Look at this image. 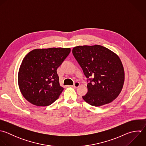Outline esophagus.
Returning <instances> with one entry per match:
<instances>
[{
	"mask_svg": "<svg viewBox=\"0 0 146 146\" xmlns=\"http://www.w3.org/2000/svg\"><path fill=\"white\" fill-rule=\"evenodd\" d=\"M80 82H75L74 84V85H73V87L76 88H78V86H80Z\"/></svg>",
	"mask_w": 146,
	"mask_h": 146,
	"instance_id": "1",
	"label": "esophagus"
}]
</instances>
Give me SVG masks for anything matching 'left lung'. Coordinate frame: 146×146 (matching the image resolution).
I'll use <instances>...</instances> for the list:
<instances>
[{"mask_svg": "<svg viewBox=\"0 0 146 146\" xmlns=\"http://www.w3.org/2000/svg\"><path fill=\"white\" fill-rule=\"evenodd\" d=\"M72 53L90 81L84 100L97 107L113 101L121 93L125 81L124 69L118 56L99 45L77 46Z\"/></svg>", "mask_w": 146, "mask_h": 146, "instance_id": "8db88e82", "label": "left lung"}]
</instances>
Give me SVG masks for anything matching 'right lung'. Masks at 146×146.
<instances>
[{
  "mask_svg": "<svg viewBox=\"0 0 146 146\" xmlns=\"http://www.w3.org/2000/svg\"><path fill=\"white\" fill-rule=\"evenodd\" d=\"M70 48L36 49L24 58L18 73V84L23 97L32 104L47 106L56 101L64 88L60 86L57 68Z\"/></svg>",
  "mask_w": 146,
  "mask_h": 146,
  "instance_id": "obj_1",
  "label": "right lung"
}]
</instances>
